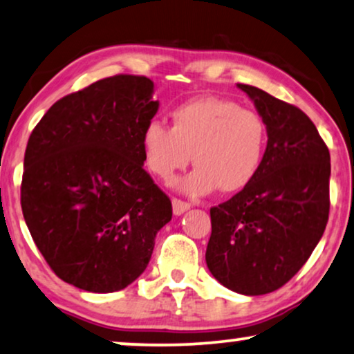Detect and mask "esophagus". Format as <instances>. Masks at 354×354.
<instances>
[{
  "mask_svg": "<svg viewBox=\"0 0 354 354\" xmlns=\"http://www.w3.org/2000/svg\"><path fill=\"white\" fill-rule=\"evenodd\" d=\"M171 205H173V214L174 215H183L185 214V212H187L191 209V205L187 204V202H183V201H180V199H173L171 201Z\"/></svg>",
  "mask_w": 354,
  "mask_h": 354,
  "instance_id": "obj_1",
  "label": "esophagus"
}]
</instances>
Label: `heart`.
Instances as JSON below:
<instances>
[{
  "label": "heart",
  "mask_w": 354,
  "mask_h": 354,
  "mask_svg": "<svg viewBox=\"0 0 354 354\" xmlns=\"http://www.w3.org/2000/svg\"><path fill=\"white\" fill-rule=\"evenodd\" d=\"M267 126L256 111L218 97H199L171 111V128L158 120L145 122L140 150L145 168L165 185L192 160L197 167L181 189L192 196L216 187L236 192L261 169L267 149Z\"/></svg>",
  "instance_id": "b5f03b06"
}]
</instances>
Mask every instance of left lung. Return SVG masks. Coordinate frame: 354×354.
I'll return each instance as SVG.
<instances>
[{"label": "left lung", "mask_w": 354, "mask_h": 354, "mask_svg": "<svg viewBox=\"0 0 354 354\" xmlns=\"http://www.w3.org/2000/svg\"><path fill=\"white\" fill-rule=\"evenodd\" d=\"M267 126L256 178L212 207L205 262L228 290L259 296L279 290L304 266L328 220L330 153L299 108L238 84Z\"/></svg>", "instance_id": "1"}]
</instances>
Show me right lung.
Instances as JSON below:
<instances>
[{
	"mask_svg": "<svg viewBox=\"0 0 354 354\" xmlns=\"http://www.w3.org/2000/svg\"><path fill=\"white\" fill-rule=\"evenodd\" d=\"M153 82L118 74L69 93L32 131L21 205L41 256L66 283L120 291L140 277L171 201L144 169L140 133Z\"/></svg>",
	"mask_w": 354,
	"mask_h": 354,
	"instance_id": "add662e5",
	"label": "right lung"
}]
</instances>
